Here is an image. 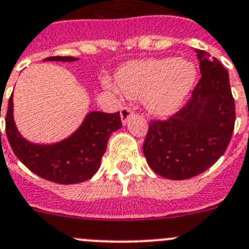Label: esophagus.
<instances>
[{
	"label": "esophagus",
	"instance_id": "esophagus-1",
	"mask_svg": "<svg viewBox=\"0 0 249 249\" xmlns=\"http://www.w3.org/2000/svg\"><path fill=\"white\" fill-rule=\"evenodd\" d=\"M133 109L130 108V107H123L122 109H120V115H122V120L124 124H126L127 119L130 118V115L133 114Z\"/></svg>",
	"mask_w": 249,
	"mask_h": 249
}]
</instances>
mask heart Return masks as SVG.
Returning a JSON list of instances; mask_svg holds the SVG:
<instances>
[{"instance_id":"1","label":"heart","mask_w":249,"mask_h":249,"mask_svg":"<svg viewBox=\"0 0 249 249\" xmlns=\"http://www.w3.org/2000/svg\"><path fill=\"white\" fill-rule=\"evenodd\" d=\"M197 71L187 59L135 60L118 71L120 90L127 97L144 98L145 108L155 116H169L182 105L196 82Z\"/></svg>"}]
</instances>
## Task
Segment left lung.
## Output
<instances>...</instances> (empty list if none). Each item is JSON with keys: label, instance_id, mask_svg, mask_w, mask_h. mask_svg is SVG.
<instances>
[{"label": "left lung", "instance_id": "1", "mask_svg": "<svg viewBox=\"0 0 249 249\" xmlns=\"http://www.w3.org/2000/svg\"><path fill=\"white\" fill-rule=\"evenodd\" d=\"M201 78L191 98L166 120H150L142 151L149 166L170 180L202 174L225 154L236 110L228 71L214 57L196 49Z\"/></svg>", "mask_w": 249, "mask_h": 249}]
</instances>
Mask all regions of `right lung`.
I'll return each mask as SVG.
<instances>
[{
    "label": "right lung",
    "mask_w": 249,
    "mask_h": 249,
    "mask_svg": "<svg viewBox=\"0 0 249 249\" xmlns=\"http://www.w3.org/2000/svg\"><path fill=\"white\" fill-rule=\"evenodd\" d=\"M44 60L73 62L77 58L55 55ZM12 100L11 95L6 114V134L15 155L36 175L62 185L89 180L99 169L110 135L123 125L119 111H93L66 140L53 145H35L24 140L16 129Z\"/></svg>",
    "instance_id": "add662e5"
}]
</instances>
